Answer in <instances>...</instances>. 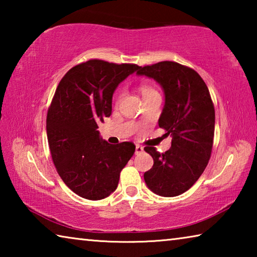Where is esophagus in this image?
Returning a JSON list of instances; mask_svg holds the SVG:
<instances>
[{
    "label": "esophagus",
    "instance_id": "obj_1",
    "mask_svg": "<svg viewBox=\"0 0 257 257\" xmlns=\"http://www.w3.org/2000/svg\"><path fill=\"white\" fill-rule=\"evenodd\" d=\"M143 151H144V149L141 145H136V150H135V154H141L143 153Z\"/></svg>",
    "mask_w": 257,
    "mask_h": 257
}]
</instances>
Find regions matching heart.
<instances>
[{"instance_id": "heart-1", "label": "heart", "mask_w": 257, "mask_h": 257, "mask_svg": "<svg viewBox=\"0 0 257 257\" xmlns=\"http://www.w3.org/2000/svg\"><path fill=\"white\" fill-rule=\"evenodd\" d=\"M139 92H141V94L143 95V97L149 96V95H151V94L158 93V92H156V90L153 88V87H152V86L149 85V84H146V82H142L141 86H139Z\"/></svg>"}]
</instances>
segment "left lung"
I'll list each match as a JSON object with an SVG mask.
<instances>
[{
    "instance_id": "1",
    "label": "left lung",
    "mask_w": 257,
    "mask_h": 257,
    "mask_svg": "<svg viewBox=\"0 0 257 257\" xmlns=\"http://www.w3.org/2000/svg\"><path fill=\"white\" fill-rule=\"evenodd\" d=\"M137 75L153 78L163 88L165 103L159 125L172 136L170 150L164 153L152 146L144 149L154 161L144 180L153 193L175 197L198 180L211 158L214 105L206 84L191 68L162 61L141 67Z\"/></svg>"
}]
</instances>
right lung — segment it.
<instances>
[{
	"label": "right lung",
	"mask_w": 257,
	"mask_h": 257,
	"mask_svg": "<svg viewBox=\"0 0 257 257\" xmlns=\"http://www.w3.org/2000/svg\"><path fill=\"white\" fill-rule=\"evenodd\" d=\"M139 68L88 60L71 68L55 90L47 111V141L56 171L78 196L107 197L135 153L132 142L111 145L103 141L97 123L111 115L116 87Z\"/></svg>",
	"instance_id": "add662e5"
}]
</instances>
